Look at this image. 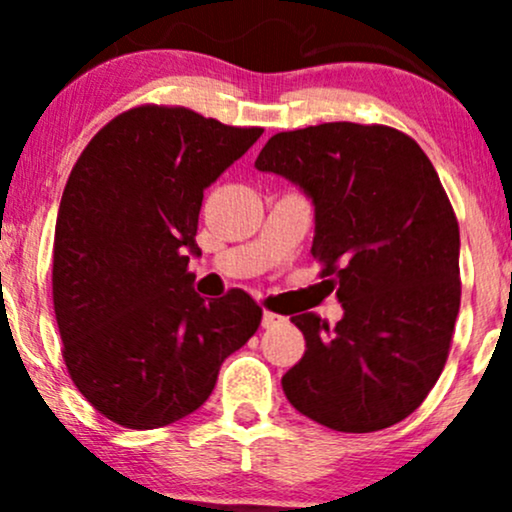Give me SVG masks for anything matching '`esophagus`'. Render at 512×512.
Returning a JSON list of instances; mask_svg holds the SVG:
<instances>
[{
  "mask_svg": "<svg viewBox=\"0 0 512 512\" xmlns=\"http://www.w3.org/2000/svg\"><path fill=\"white\" fill-rule=\"evenodd\" d=\"M286 317H281V315H276V313H269V310H264V315H262V327L264 330H269V327H276V325H281V322H284Z\"/></svg>",
  "mask_w": 512,
  "mask_h": 512,
  "instance_id": "34e87169",
  "label": "esophagus"
}]
</instances>
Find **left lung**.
I'll list each match as a JSON object with an SVG mask.
<instances>
[{"label":"left lung","mask_w":512,"mask_h":512,"mask_svg":"<svg viewBox=\"0 0 512 512\" xmlns=\"http://www.w3.org/2000/svg\"><path fill=\"white\" fill-rule=\"evenodd\" d=\"M255 168L315 207L313 257L344 317H291L305 354L281 378L303 416L342 433L395 426L448 361L460 313V228L436 168L407 134L325 122L279 132Z\"/></svg>","instance_id":"left-lung-1"}]
</instances>
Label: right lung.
I'll use <instances>...</instances> for the list:
<instances>
[{
	"mask_svg": "<svg viewBox=\"0 0 512 512\" xmlns=\"http://www.w3.org/2000/svg\"><path fill=\"white\" fill-rule=\"evenodd\" d=\"M262 132L142 105L108 122L72 168L52 301L74 385L115 424L149 431L197 411L260 327L245 291L204 301L187 262L199 255L204 190Z\"/></svg>",
	"mask_w": 512,
	"mask_h": 512,
	"instance_id": "right-lung-1",
	"label": "right lung"
}]
</instances>
